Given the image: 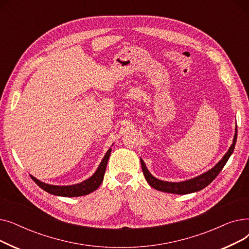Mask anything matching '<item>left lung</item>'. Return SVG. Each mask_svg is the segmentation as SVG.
<instances>
[{
  "instance_id": "left-lung-1",
  "label": "left lung",
  "mask_w": 249,
  "mask_h": 249,
  "mask_svg": "<svg viewBox=\"0 0 249 249\" xmlns=\"http://www.w3.org/2000/svg\"><path fill=\"white\" fill-rule=\"evenodd\" d=\"M236 139H237V129H235V135H234L233 143L231 144L230 148L228 149V151L226 152V154L223 156V159H222L213 168H211L210 171H208L207 173H205L197 178H194L192 179L185 180V181H179V182H171V181L160 180L159 178H154L148 172V169H147L144 161L140 159L143 175H144L147 182L152 188H154L158 191H160V192L178 194V195H186V194H191L194 192L201 191L202 189L206 188L208 185H210L211 182L216 178V177L220 174L222 168L224 167V165L228 161L230 155L232 154V152L235 148Z\"/></svg>"
}]
</instances>
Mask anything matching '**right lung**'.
<instances>
[{
	"label": "right lung",
	"mask_w": 249,
	"mask_h": 249,
	"mask_svg": "<svg viewBox=\"0 0 249 249\" xmlns=\"http://www.w3.org/2000/svg\"><path fill=\"white\" fill-rule=\"evenodd\" d=\"M111 151H112V148H110L107 151V153L105 154L104 159L101 161L96 173L89 178L84 180L83 182H80V184L72 185V186H52L38 180L36 178L32 176L30 177L39 187L49 194L55 195V196H61V197H80V196H85L96 191L102 184Z\"/></svg>",
	"instance_id": "obj_1"
}]
</instances>
